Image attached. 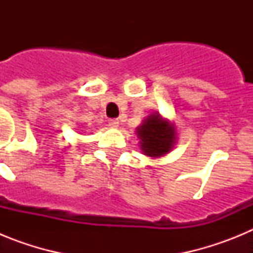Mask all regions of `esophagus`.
Returning <instances> with one entry per match:
<instances>
[{
    "label": "esophagus",
    "mask_w": 253,
    "mask_h": 253,
    "mask_svg": "<svg viewBox=\"0 0 253 253\" xmlns=\"http://www.w3.org/2000/svg\"><path fill=\"white\" fill-rule=\"evenodd\" d=\"M109 125H110L111 128H118V126H119V120H118V119H110V120H109Z\"/></svg>",
    "instance_id": "obj_1"
}]
</instances>
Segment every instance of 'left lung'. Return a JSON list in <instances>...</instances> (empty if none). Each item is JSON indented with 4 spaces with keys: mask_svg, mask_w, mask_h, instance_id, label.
I'll return each mask as SVG.
<instances>
[{
    "mask_svg": "<svg viewBox=\"0 0 253 253\" xmlns=\"http://www.w3.org/2000/svg\"><path fill=\"white\" fill-rule=\"evenodd\" d=\"M143 154L158 158L169 153L176 140L175 125L158 113H153L143 120L137 128Z\"/></svg>",
    "mask_w": 253,
    "mask_h": 253,
    "instance_id": "8db88e82",
    "label": "left lung"
}]
</instances>
